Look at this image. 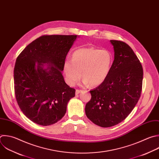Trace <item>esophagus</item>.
I'll list each match as a JSON object with an SVG mask.
<instances>
[{
    "label": "esophagus",
    "mask_w": 159,
    "mask_h": 159,
    "mask_svg": "<svg viewBox=\"0 0 159 159\" xmlns=\"http://www.w3.org/2000/svg\"><path fill=\"white\" fill-rule=\"evenodd\" d=\"M82 92V90H79V89H77L76 90H75V94L76 95H78V94H79L80 93H81Z\"/></svg>",
    "instance_id": "1"
}]
</instances>
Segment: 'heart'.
<instances>
[{"instance_id":"heart-1","label":"heart","mask_w":159,"mask_h":159,"mask_svg":"<svg viewBox=\"0 0 159 159\" xmlns=\"http://www.w3.org/2000/svg\"><path fill=\"white\" fill-rule=\"evenodd\" d=\"M112 62L113 57L109 50L94 47L78 48L72 53V60L67 59L64 62L66 82L74 86L82 75L84 85H99L108 77Z\"/></svg>"}]
</instances>
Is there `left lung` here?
<instances>
[{
  "label": "left lung",
  "mask_w": 159,
  "mask_h": 159,
  "mask_svg": "<svg viewBox=\"0 0 159 159\" xmlns=\"http://www.w3.org/2000/svg\"><path fill=\"white\" fill-rule=\"evenodd\" d=\"M114 60L105 80L90 91L91 99L85 105V114L93 124L110 127L123 121L132 111L140 97L142 66L126 43L111 40Z\"/></svg>",
  "instance_id": "obj_1"
}]
</instances>
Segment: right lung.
Listing matches in <instances>:
<instances>
[{
  "label": "right lung",
  "mask_w": 159,
  "mask_h": 159,
  "mask_svg": "<svg viewBox=\"0 0 159 159\" xmlns=\"http://www.w3.org/2000/svg\"><path fill=\"white\" fill-rule=\"evenodd\" d=\"M77 35L41 36L17 57L14 70L16 100L23 114L33 122L52 125L66 114L75 90L62 74L66 56Z\"/></svg>",
  "instance_id": "obj_1"
}]
</instances>
